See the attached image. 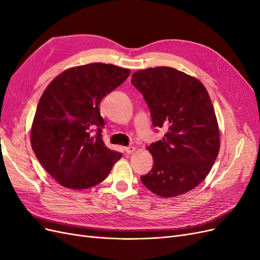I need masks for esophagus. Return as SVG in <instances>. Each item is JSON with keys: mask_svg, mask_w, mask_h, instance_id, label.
<instances>
[{"mask_svg": "<svg viewBox=\"0 0 260 260\" xmlns=\"http://www.w3.org/2000/svg\"><path fill=\"white\" fill-rule=\"evenodd\" d=\"M136 151V147L135 146H128V147H124V152L127 154H131Z\"/></svg>", "mask_w": 260, "mask_h": 260, "instance_id": "1", "label": "esophagus"}]
</instances>
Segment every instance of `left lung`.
Instances as JSON below:
<instances>
[{"label": "left lung", "instance_id": "1", "mask_svg": "<svg viewBox=\"0 0 260 260\" xmlns=\"http://www.w3.org/2000/svg\"><path fill=\"white\" fill-rule=\"evenodd\" d=\"M143 94L155 127L167 128L162 140L147 146L153 168L142 183L161 198H175L198 186L214 165L220 132L209 94L195 77L171 67L132 75Z\"/></svg>", "mask_w": 260, "mask_h": 260}]
</instances>
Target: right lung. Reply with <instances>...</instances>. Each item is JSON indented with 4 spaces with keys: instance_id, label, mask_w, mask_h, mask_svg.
I'll use <instances>...</instances> for the list:
<instances>
[{
    "instance_id": "right-lung-1",
    "label": "right lung",
    "mask_w": 260,
    "mask_h": 260,
    "mask_svg": "<svg viewBox=\"0 0 260 260\" xmlns=\"http://www.w3.org/2000/svg\"><path fill=\"white\" fill-rule=\"evenodd\" d=\"M130 75L112 64L91 62L68 68L46 86L31 125L38 160L64 187L84 190L101 183L122 154L102 139L100 103ZM98 128L95 136L90 135Z\"/></svg>"
}]
</instances>
